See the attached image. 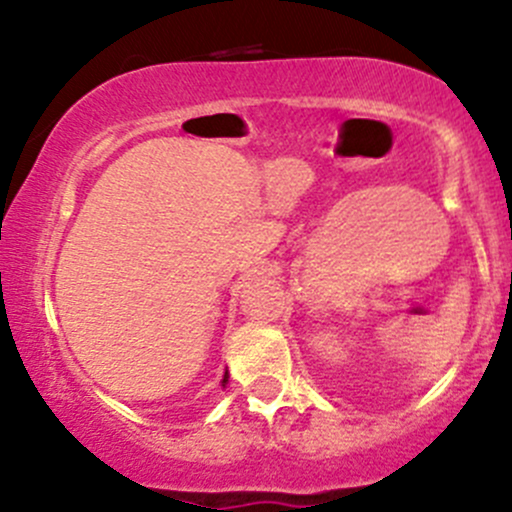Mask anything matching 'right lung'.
Wrapping results in <instances>:
<instances>
[{
	"label": "right lung",
	"instance_id": "add662e5",
	"mask_svg": "<svg viewBox=\"0 0 512 512\" xmlns=\"http://www.w3.org/2000/svg\"><path fill=\"white\" fill-rule=\"evenodd\" d=\"M225 381H227V374H225V379H223V386H225Z\"/></svg>",
	"mask_w": 512,
	"mask_h": 512
}]
</instances>
